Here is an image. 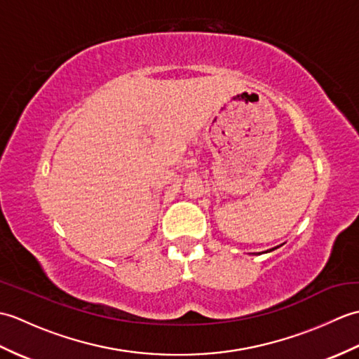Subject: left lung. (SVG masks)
Returning <instances> with one entry per match:
<instances>
[{
  "mask_svg": "<svg viewBox=\"0 0 359 359\" xmlns=\"http://www.w3.org/2000/svg\"><path fill=\"white\" fill-rule=\"evenodd\" d=\"M276 248H279V247H274V248H271V250H266V251H262V253H270V251H273V250H276ZM261 255V253H259Z\"/></svg>",
  "mask_w": 359,
  "mask_h": 359,
  "instance_id": "obj_1",
  "label": "left lung"
}]
</instances>
